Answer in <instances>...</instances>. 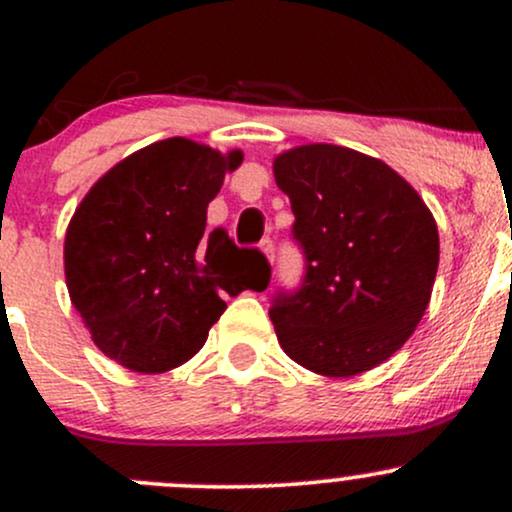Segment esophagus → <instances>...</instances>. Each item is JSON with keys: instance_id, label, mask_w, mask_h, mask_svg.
<instances>
[{"instance_id": "obj_1", "label": "esophagus", "mask_w": 512, "mask_h": 512, "mask_svg": "<svg viewBox=\"0 0 512 512\" xmlns=\"http://www.w3.org/2000/svg\"><path fill=\"white\" fill-rule=\"evenodd\" d=\"M260 250H262V255L267 257L269 262H274V240L272 238H264L262 243H260Z\"/></svg>"}]
</instances>
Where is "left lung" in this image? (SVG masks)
Here are the masks:
<instances>
[{"mask_svg": "<svg viewBox=\"0 0 512 512\" xmlns=\"http://www.w3.org/2000/svg\"><path fill=\"white\" fill-rule=\"evenodd\" d=\"M308 272L269 317L286 356L325 378H354L402 349L431 301L438 226L419 192L380 158L303 144L274 158Z\"/></svg>", "mask_w": 512, "mask_h": 512, "instance_id": "left-lung-1", "label": "left lung"}]
</instances>
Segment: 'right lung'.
<instances>
[{"label":"right lung","instance_id":"add662e5","mask_svg":"<svg viewBox=\"0 0 512 512\" xmlns=\"http://www.w3.org/2000/svg\"><path fill=\"white\" fill-rule=\"evenodd\" d=\"M243 151L170 137L115 163L76 207L64 279L93 344L144 375L182 366L207 342L226 301L267 289L262 252L240 250L207 207Z\"/></svg>","mask_w":512,"mask_h":512}]
</instances>
